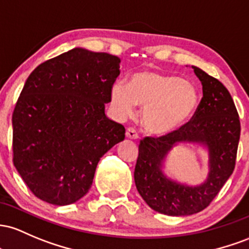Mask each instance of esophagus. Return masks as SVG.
Segmentation results:
<instances>
[{
  "instance_id": "34e87169",
  "label": "esophagus",
  "mask_w": 249,
  "mask_h": 249,
  "mask_svg": "<svg viewBox=\"0 0 249 249\" xmlns=\"http://www.w3.org/2000/svg\"><path fill=\"white\" fill-rule=\"evenodd\" d=\"M125 136H127L128 139H132V140H136L139 138V134L136 132L135 128L133 127H128L127 130H125Z\"/></svg>"
}]
</instances>
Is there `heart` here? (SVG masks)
<instances>
[{"mask_svg":"<svg viewBox=\"0 0 249 249\" xmlns=\"http://www.w3.org/2000/svg\"><path fill=\"white\" fill-rule=\"evenodd\" d=\"M111 105L122 115L143 106L142 122L150 133L164 135L191 120L199 105L196 88L181 76L143 69L130 76L129 86L114 83Z\"/></svg>","mask_w":249,"mask_h":249,"instance_id":"b5f03b06","label":"heart"}]
</instances>
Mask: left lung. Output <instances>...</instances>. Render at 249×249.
Returning <instances> with one entry per match:
<instances>
[{
    "label": "left lung",
    "instance_id": "left-lung-1",
    "mask_svg": "<svg viewBox=\"0 0 249 249\" xmlns=\"http://www.w3.org/2000/svg\"><path fill=\"white\" fill-rule=\"evenodd\" d=\"M203 96L187 124L160 138L140 141L134 180L147 205L161 214L192 215L203 211L219 194L235 167L240 140L239 114L227 88L202 69L193 67ZM178 142H196L209 148L210 174L202 185L189 187L161 173L166 155Z\"/></svg>",
    "mask_w": 249,
    "mask_h": 249
}]
</instances>
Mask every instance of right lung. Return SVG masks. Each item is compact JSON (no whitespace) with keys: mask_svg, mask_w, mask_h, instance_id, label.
<instances>
[{"mask_svg":"<svg viewBox=\"0 0 249 249\" xmlns=\"http://www.w3.org/2000/svg\"><path fill=\"white\" fill-rule=\"evenodd\" d=\"M120 60L74 48L36 67L13 113V162L38 199L76 202L90 189L97 163L124 140L105 114Z\"/></svg>","mask_w":249,"mask_h":249,"instance_id":"add662e5","label":"right lung"}]
</instances>
